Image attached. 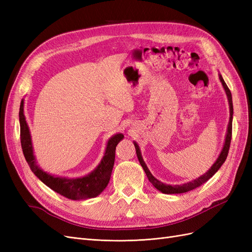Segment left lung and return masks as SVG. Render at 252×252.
<instances>
[{
  "mask_svg": "<svg viewBox=\"0 0 252 252\" xmlns=\"http://www.w3.org/2000/svg\"><path fill=\"white\" fill-rule=\"evenodd\" d=\"M219 79L222 83L223 88L226 93L227 98H228V104H229V112H230V118H229V123H228V127H227V132H226V138H225V143L223 145V149L220 151V156L218 157L217 161L213 163V165L210 167V169L205 172L201 177L196 178L195 180H192L191 182L188 183H184V184L181 185H169V184H164L161 181H158V179H156L154 175L151 174V172L149 171L148 167L145 164L144 159L142 158V154H141V149L139 147V145L136 144V142H133L134 147L136 150V156H138L139 162L141 164V166L143 167V169L146 173L147 178L149 180V182L154 185L158 191H161L162 193H166V194H173V193H184V192H188L190 190H193L194 188L201 186L202 184H204L205 182H207L213 174H215L222 166L225 162V159L228 156V151H229V147H230V142H231V133H232V116H233V105H232V96H231V93L229 88L227 87L226 83L224 81V79L222 78V74L219 73Z\"/></svg>",
  "mask_w": 252,
  "mask_h": 252,
  "instance_id": "8db88e82",
  "label": "left lung"
}]
</instances>
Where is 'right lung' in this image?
<instances>
[{
    "label": "right lung",
    "mask_w": 252,
    "mask_h": 252,
    "mask_svg": "<svg viewBox=\"0 0 252 252\" xmlns=\"http://www.w3.org/2000/svg\"><path fill=\"white\" fill-rule=\"evenodd\" d=\"M19 119L23 154H24L30 169L45 185L51 188L53 191L67 197V199L75 201L95 197L107 187L111 177L114 158H116V147L119 142L123 140V133L114 134L108 140L104 157L101 159L100 164L93 171L85 175V177L69 179L47 173L36 164L35 157L33 155L32 135H30L29 127L24 114V98L21 101Z\"/></svg>",
    "instance_id": "right-lung-1"
}]
</instances>
